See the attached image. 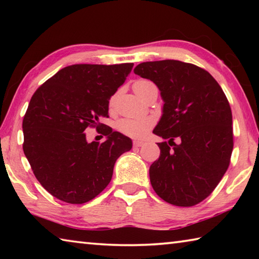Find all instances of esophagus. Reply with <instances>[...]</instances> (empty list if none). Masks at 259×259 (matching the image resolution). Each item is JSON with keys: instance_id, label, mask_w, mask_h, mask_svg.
I'll list each match as a JSON object with an SVG mask.
<instances>
[{"instance_id": "1", "label": "esophagus", "mask_w": 259, "mask_h": 259, "mask_svg": "<svg viewBox=\"0 0 259 259\" xmlns=\"http://www.w3.org/2000/svg\"><path fill=\"white\" fill-rule=\"evenodd\" d=\"M144 145L143 142H139V140H135L134 142V147H142Z\"/></svg>"}]
</instances>
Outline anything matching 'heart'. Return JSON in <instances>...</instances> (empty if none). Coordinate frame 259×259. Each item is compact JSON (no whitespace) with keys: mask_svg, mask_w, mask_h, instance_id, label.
<instances>
[{"mask_svg":"<svg viewBox=\"0 0 259 259\" xmlns=\"http://www.w3.org/2000/svg\"><path fill=\"white\" fill-rule=\"evenodd\" d=\"M153 83L146 80H139L135 82L134 90L138 96L142 95L148 87L152 85ZM114 99L111 100V105H113ZM154 125V120L150 116L145 117H124L117 121L116 129L121 134L133 138H143L148 131L151 130L152 126Z\"/></svg>","mask_w":259,"mask_h":259,"instance_id":"b5f03b06","label":"heart"}]
</instances>
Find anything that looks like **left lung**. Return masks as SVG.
I'll use <instances>...</instances> for the list:
<instances>
[{"label":"left lung","instance_id":"8db88e82","mask_svg":"<svg viewBox=\"0 0 259 259\" xmlns=\"http://www.w3.org/2000/svg\"><path fill=\"white\" fill-rule=\"evenodd\" d=\"M134 72L154 82L164 102L153 133L169 142L157 143L160 157L150 166L153 190L170 204H198L211 194L230 165L233 129L229 100L218 82L193 64L146 61Z\"/></svg>","mask_w":259,"mask_h":259}]
</instances>
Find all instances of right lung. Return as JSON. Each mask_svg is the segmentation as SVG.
Listing matches in <instances>:
<instances>
[{
  "label": "right lung",
  "instance_id": "right-lung-1",
  "mask_svg": "<svg viewBox=\"0 0 259 259\" xmlns=\"http://www.w3.org/2000/svg\"><path fill=\"white\" fill-rule=\"evenodd\" d=\"M133 63L71 65L35 91L23 120V150L35 177L64 202L82 204L104 191L115 161L133 147L131 139L109 126L104 143H88L84 130L108 117V104Z\"/></svg>",
  "mask_w": 259,
  "mask_h": 259
}]
</instances>
